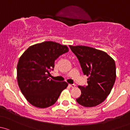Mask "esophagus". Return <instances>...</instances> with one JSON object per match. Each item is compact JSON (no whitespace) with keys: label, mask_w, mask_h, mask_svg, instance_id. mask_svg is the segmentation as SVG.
Returning a JSON list of instances; mask_svg holds the SVG:
<instances>
[{"label":"esophagus","mask_w":130,"mask_h":130,"mask_svg":"<svg viewBox=\"0 0 130 130\" xmlns=\"http://www.w3.org/2000/svg\"><path fill=\"white\" fill-rule=\"evenodd\" d=\"M69 86L70 87H71V88H74V87L76 86V85H75L74 84H70V85H69Z\"/></svg>","instance_id":"1"}]
</instances>
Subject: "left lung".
<instances>
[{"label":"left lung","instance_id":"1","mask_svg":"<svg viewBox=\"0 0 130 130\" xmlns=\"http://www.w3.org/2000/svg\"><path fill=\"white\" fill-rule=\"evenodd\" d=\"M79 61L83 74L88 76V86L78 88L81 94L76 99L79 105L93 107L103 102L116 79V65L107 53L84 45H69Z\"/></svg>","mask_w":130,"mask_h":130}]
</instances>
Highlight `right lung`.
I'll return each mask as SVG.
<instances>
[{
    "instance_id": "1",
    "label": "right lung",
    "mask_w": 130,
    "mask_h": 130,
    "mask_svg": "<svg viewBox=\"0 0 130 130\" xmlns=\"http://www.w3.org/2000/svg\"><path fill=\"white\" fill-rule=\"evenodd\" d=\"M66 45L45 41L30 46L19 60L17 82L26 100L34 106L45 108L56 102L68 84L50 79L54 61L68 53Z\"/></svg>"
}]
</instances>
